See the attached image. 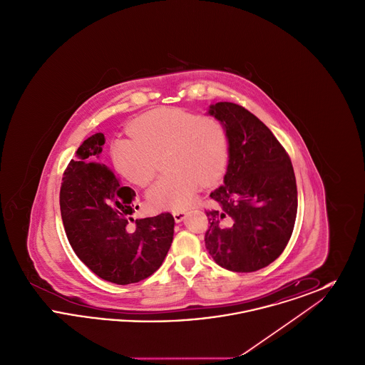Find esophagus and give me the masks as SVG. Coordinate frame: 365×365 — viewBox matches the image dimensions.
<instances>
[{"label":"esophagus","mask_w":365,"mask_h":365,"mask_svg":"<svg viewBox=\"0 0 365 365\" xmlns=\"http://www.w3.org/2000/svg\"><path fill=\"white\" fill-rule=\"evenodd\" d=\"M185 217H186V213H185V212H182V210L174 212V219L176 223H180V222H182Z\"/></svg>","instance_id":"esophagus-1"}]
</instances>
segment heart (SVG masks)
<instances>
[{"label": "heart", "instance_id": "b5f03b06", "mask_svg": "<svg viewBox=\"0 0 365 365\" xmlns=\"http://www.w3.org/2000/svg\"><path fill=\"white\" fill-rule=\"evenodd\" d=\"M130 131L133 137L112 145V161L123 178L138 186L149 185L164 155L165 167L173 170L148 191L155 208H187L201 183L210 185L226 171L228 137L215 118L163 108L139 118Z\"/></svg>", "mask_w": 365, "mask_h": 365}]
</instances>
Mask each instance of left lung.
<instances>
[{
  "label": "left lung",
  "mask_w": 365,
  "mask_h": 365,
  "mask_svg": "<svg viewBox=\"0 0 365 365\" xmlns=\"http://www.w3.org/2000/svg\"><path fill=\"white\" fill-rule=\"evenodd\" d=\"M228 137L225 185L210 192L205 246L220 267L253 272L277 260L297 216L292 160L271 130L234 103L210 105Z\"/></svg>",
  "instance_id": "1"
}]
</instances>
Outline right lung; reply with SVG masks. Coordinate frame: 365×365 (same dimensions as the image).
Segmentation results:
<instances>
[{"label": "right lung", "instance_id": "add662e5", "mask_svg": "<svg viewBox=\"0 0 365 365\" xmlns=\"http://www.w3.org/2000/svg\"><path fill=\"white\" fill-rule=\"evenodd\" d=\"M104 134L96 133L78 148L67 165L60 210L67 238L90 271L116 284L149 278L165 259L174 238L170 212L133 219L135 191L123 186L101 163Z\"/></svg>", "mask_w": 365, "mask_h": 365}]
</instances>
